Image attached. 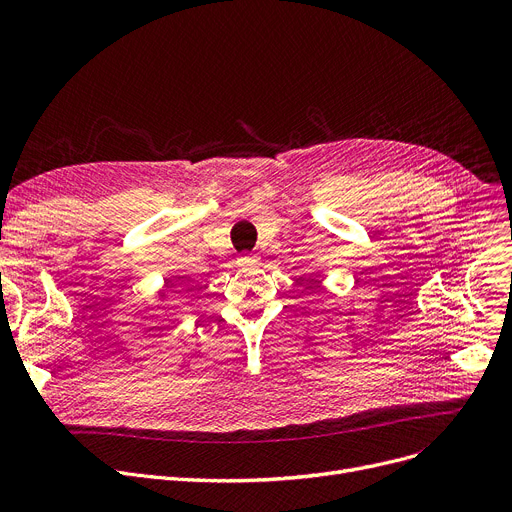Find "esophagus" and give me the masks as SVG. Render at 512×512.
<instances>
[{
	"label": "esophagus",
	"instance_id": "34e87169",
	"mask_svg": "<svg viewBox=\"0 0 512 512\" xmlns=\"http://www.w3.org/2000/svg\"><path fill=\"white\" fill-rule=\"evenodd\" d=\"M257 261H259L257 255H240V257L236 259L238 267H253V265H257Z\"/></svg>",
	"mask_w": 512,
	"mask_h": 512
}]
</instances>
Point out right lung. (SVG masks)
Returning <instances> with one entry per match:
<instances>
[{
    "mask_svg": "<svg viewBox=\"0 0 512 512\" xmlns=\"http://www.w3.org/2000/svg\"><path fill=\"white\" fill-rule=\"evenodd\" d=\"M168 288H176V284H172V282H168Z\"/></svg>",
    "mask_w": 512,
    "mask_h": 512,
    "instance_id": "obj_1",
    "label": "right lung"
}]
</instances>
